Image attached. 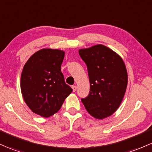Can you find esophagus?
<instances>
[{"label":"esophagus","instance_id":"34e87169","mask_svg":"<svg viewBox=\"0 0 152 152\" xmlns=\"http://www.w3.org/2000/svg\"><path fill=\"white\" fill-rule=\"evenodd\" d=\"M72 89H73V91H76V86H72Z\"/></svg>","mask_w":152,"mask_h":152}]
</instances>
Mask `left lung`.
<instances>
[{
	"mask_svg": "<svg viewBox=\"0 0 152 152\" xmlns=\"http://www.w3.org/2000/svg\"><path fill=\"white\" fill-rule=\"evenodd\" d=\"M87 66L90 91L81 102L91 115L103 119L118 108L126 93L128 74L122 58L102 45L79 51Z\"/></svg>",
	"mask_w": 152,
	"mask_h": 152,
	"instance_id": "1",
	"label": "left lung"
}]
</instances>
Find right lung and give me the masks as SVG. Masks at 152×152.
<instances>
[{
    "mask_svg": "<svg viewBox=\"0 0 152 152\" xmlns=\"http://www.w3.org/2000/svg\"><path fill=\"white\" fill-rule=\"evenodd\" d=\"M64 55L60 50L42 49L29 58L21 73L25 102L33 113L45 118L57 113L73 91L61 72Z\"/></svg>",
    "mask_w": 152,
    "mask_h": 152,
    "instance_id": "obj_1",
    "label": "right lung"
}]
</instances>
